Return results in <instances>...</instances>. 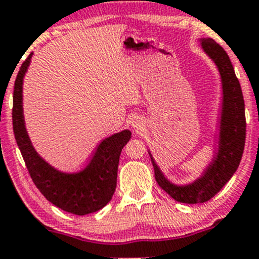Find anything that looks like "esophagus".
Segmentation results:
<instances>
[{
  "label": "esophagus",
  "mask_w": 259,
  "mask_h": 259,
  "mask_svg": "<svg viewBox=\"0 0 259 259\" xmlns=\"http://www.w3.org/2000/svg\"><path fill=\"white\" fill-rule=\"evenodd\" d=\"M144 119H143L142 116H134L132 119V121H130V125H132V127L134 130H137V132H139V130H142L143 127H144Z\"/></svg>",
  "instance_id": "1"
}]
</instances>
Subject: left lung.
<instances>
[{
	"mask_svg": "<svg viewBox=\"0 0 259 259\" xmlns=\"http://www.w3.org/2000/svg\"><path fill=\"white\" fill-rule=\"evenodd\" d=\"M199 46L215 65L222 88L217 135H214L215 140L210 161L200 176L192 182L177 184L164 174L150 149H148L159 187L174 200L185 204L208 202L227 184L241 163L245 140L244 100L229 56L223 48L211 38H199Z\"/></svg>",
	"mask_w": 259,
	"mask_h": 259,
	"instance_id": "left-lung-1",
	"label": "left lung"
}]
</instances>
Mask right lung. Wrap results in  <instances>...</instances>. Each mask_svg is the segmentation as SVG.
Returning <instances> with one entry per match:
<instances>
[{"mask_svg":"<svg viewBox=\"0 0 259 259\" xmlns=\"http://www.w3.org/2000/svg\"><path fill=\"white\" fill-rule=\"evenodd\" d=\"M31 57L32 52L21 65L17 74L12 108L15 139L28 173L44 197L62 210L76 215L100 210L113 198L120 153L132 138V132L125 129L105 138L98 145L88 165L79 171H62L51 165L31 143L23 117L22 85Z\"/></svg>","mask_w":259,"mask_h":259,"instance_id":"right-lung-1","label":"right lung"}]
</instances>
